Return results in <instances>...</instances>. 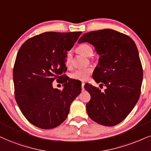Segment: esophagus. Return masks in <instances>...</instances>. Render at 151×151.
I'll list each match as a JSON object with an SVG mask.
<instances>
[{
  "instance_id": "1",
  "label": "esophagus",
  "mask_w": 151,
  "mask_h": 151,
  "mask_svg": "<svg viewBox=\"0 0 151 151\" xmlns=\"http://www.w3.org/2000/svg\"><path fill=\"white\" fill-rule=\"evenodd\" d=\"M82 86H81V87H82V90H85V88H84V86H85V83H82Z\"/></svg>"
}]
</instances>
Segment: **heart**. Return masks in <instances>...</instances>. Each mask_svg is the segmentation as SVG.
<instances>
[{"mask_svg":"<svg viewBox=\"0 0 151 151\" xmlns=\"http://www.w3.org/2000/svg\"><path fill=\"white\" fill-rule=\"evenodd\" d=\"M78 51L86 57H91L93 55V49L89 44L83 43L78 47ZM72 64V55L70 52L67 54L65 64L67 67H70ZM92 69L91 68H83L76 70L71 74V78L80 81H85L90 78Z\"/></svg>","mask_w":151,"mask_h":151,"instance_id":"b5f03b06","label":"heart"}]
</instances>
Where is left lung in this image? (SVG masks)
Instances as JSON below:
<instances>
[{"label":"left lung","instance_id":"8db88e82","mask_svg":"<svg viewBox=\"0 0 151 151\" xmlns=\"http://www.w3.org/2000/svg\"><path fill=\"white\" fill-rule=\"evenodd\" d=\"M78 42L94 47L99 58L93 78L106 87L101 92L92 85H85L91 96L87 114L102 125H116L132 111L141 94L143 68L137 45L127 35L109 29L85 33Z\"/></svg>","mask_w":151,"mask_h":151}]
</instances>
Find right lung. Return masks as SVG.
Returning a JSON list of instances; mask_svg holds the SVG:
<instances>
[{
    "instance_id": "obj_1",
    "label": "right lung",
    "mask_w": 151,
    "mask_h": 151,
    "mask_svg": "<svg viewBox=\"0 0 151 151\" xmlns=\"http://www.w3.org/2000/svg\"><path fill=\"white\" fill-rule=\"evenodd\" d=\"M81 33H42L24 42L19 50L13 69L15 99L24 117L36 127L47 129L61 124L81 94V86L60 75L67 70V52ZM55 79L65 83L62 91L53 88Z\"/></svg>"
}]
</instances>
